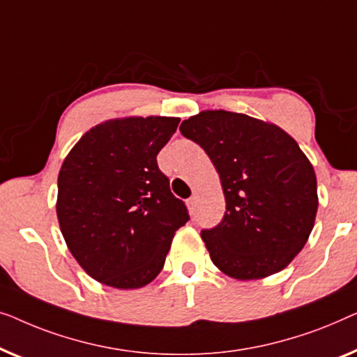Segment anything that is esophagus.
Wrapping results in <instances>:
<instances>
[{"instance_id": "esophagus-1", "label": "esophagus", "mask_w": 357, "mask_h": 357, "mask_svg": "<svg viewBox=\"0 0 357 357\" xmlns=\"http://www.w3.org/2000/svg\"><path fill=\"white\" fill-rule=\"evenodd\" d=\"M188 207L190 212H194L195 207H197V195H192V197L188 199Z\"/></svg>"}]
</instances>
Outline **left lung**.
Masks as SVG:
<instances>
[{
  "label": "left lung",
  "instance_id": "obj_1",
  "mask_svg": "<svg viewBox=\"0 0 357 357\" xmlns=\"http://www.w3.org/2000/svg\"><path fill=\"white\" fill-rule=\"evenodd\" d=\"M181 134L205 150L227 202L222 222L202 229L223 273L257 280L283 270L304 248L317 213V179L296 140L275 124L225 109L202 112Z\"/></svg>",
  "mask_w": 357,
  "mask_h": 357
}]
</instances>
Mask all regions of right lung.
Listing matches in <instances>:
<instances>
[{
    "mask_svg": "<svg viewBox=\"0 0 357 357\" xmlns=\"http://www.w3.org/2000/svg\"><path fill=\"white\" fill-rule=\"evenodd\" d=\"M179 118L113 119L85 132L58 176L56 213L74 259L119 289L142 288L162 272L174 231L189 222L157 155Z\"/></svg>",
    "mask_w": 357,
    "mask_h": 357,
    "instance_id": "1",
    "label": "right lung"
}]
</instances>
